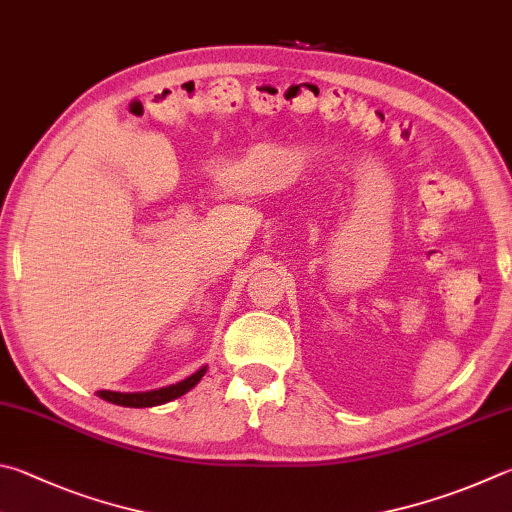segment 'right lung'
<instances>
[{"label": "right lung", "instance_id": "obj_1", "mask_svg": "<svg viewBox=\"0 0 512 512\" xmlns=\"http://www.w3.org/2000/svg\"><path fill=\"white\" fill-rule=\"evenodd\" d=\"M206 374V367L199 369L197 374H192L190 378L181 380V383L163 387V389H154V392H138V394H120V392H107V389H100L96 392L100 398H105L107 403L114 405H123V407H154V405H163L167 401H174V398L183 396L185 392L199 383V380Z\"/></svg>", "mask_w": 512, "mask_h": 512}]
</instances>
